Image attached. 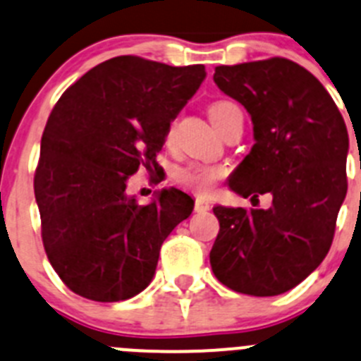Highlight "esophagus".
I'll list each match as a JSON object with an SVG mask.
<instances>
[{
	"label": "esophagus",
	"instance_id": "esophagus-1",
	"mask_svg": "<svg viewBox=\"0 0 361 361\" xmlns=\"http://www.w3.org/2000/svg\"><path fill=\"white\" fill-rule=\"evenodd\" d=\"M194 209H195V212H197V213L208 212V209H209V202L206 201V199L197 197V199H195V202H194Z\"/></svg>",
	"mask_w": 361,
	"mask_h": 361
}]
</instances>
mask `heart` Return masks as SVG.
<instances>
[{
    "mask_svg": "<svg viewBox=\"0 0 361 361\" xmlns=\"http://www.w3.org/2000/svg\"><path fill=\"white\" fill-rule=\"evenodd\" d=\"M209 118H212L213 125L219 130H222L226 125H229L234 120H243V113H241L240 106H236L231 100H216L209 106L208 109ZM174 127L176 123H171L166 132V142L169 145L174 137ZM226 176V169L216 164H202V162H192L188 166L178 167L173 174L174 183L180 187L187 188V190L194 192L199 195H208L209 192L215 188L219 180Z\"/></svg>",
    "mask_w": 361,
    "mask_h": 361,
    "instance_id": "b5f03b06",
    "label": "heart"
}]
</instances>
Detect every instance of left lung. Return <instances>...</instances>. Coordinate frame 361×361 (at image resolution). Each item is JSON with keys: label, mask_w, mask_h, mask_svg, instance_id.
<instances>
[{"label": "left lung", "mask_w": 361, "mask_h": 361, "mask_svg": "<svg viewBox=\"0 0 361 361\" xmlns=\"http://www.w3.org/2000/svg\"><path fill=\"white\" fill-rule=\"evenodd\" d=\"M213 80L254 123L255 145L231 176V190L252 201L269 194L271 204L213 208L220 231L212 269L236 293L282 295L331 247L348 192V128L323 84L291 59L220 65Z\"/></svg>", "instance_id": "8db88e82"}]
</instances>
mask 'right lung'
Wrapping results in <instances>:
<instances>
[{"instance_id": "add662e5", "label": "right lung", "mask_w": 361, "mask_h": 361, "mask_svg": "<svg viewBox=\"0 0 361 361\" xmlns=\"http://www.w3.org/2000/svg\"><path fill=\"white\" fill-rule=\"evenodd\" d=\"M204 77L202 65L118 56L56 102L42 135L35 197L49 262L75 295L120 302L152 282L164 240L190 216L194 201L169 188L141 206L125 192L127 181L139 167L159 174L167 128Z\"/></svg>"}]
</instances>
